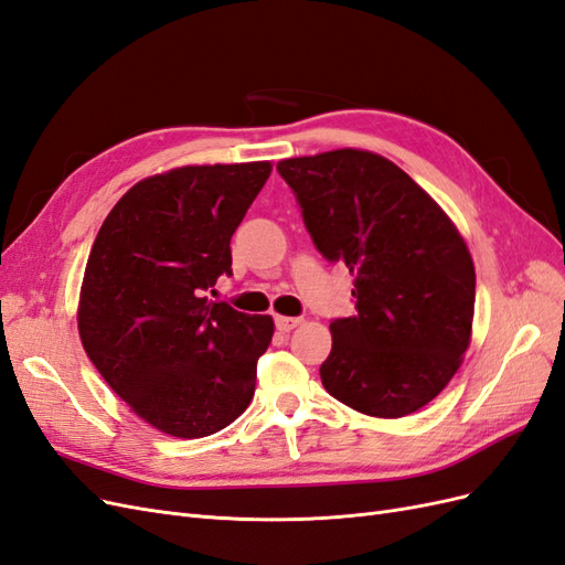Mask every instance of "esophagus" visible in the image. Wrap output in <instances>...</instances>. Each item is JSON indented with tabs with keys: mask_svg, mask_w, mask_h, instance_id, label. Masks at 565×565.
<instances>
[{
	"mask_svg": "<svg viewBox=\"0 0 565 565\" xmlns=\"http://www.w3.org/2000/svg\"><path fill=\"white\" fill-rule=\"evenodd\" d=\"M297 324H301V318H289V316H276V328L280 330V332H289V330H295Z\"/></svg>",
	"mask_w": 565,
	"mask_h": 565,
	"instance_id": "1",
	"label": "esophagus"
}]
</instances>
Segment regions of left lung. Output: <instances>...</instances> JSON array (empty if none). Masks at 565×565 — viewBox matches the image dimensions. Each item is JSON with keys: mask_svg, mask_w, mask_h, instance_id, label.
Segmentation results:
<instances>
[{"mask_svg": "<svg viewBox=\"0 0 565 565\" xmlns=\"http://www.w3.org/2000/svg\"><path fill=\"white\" fill-rule=\"evenodd\" d=\"M316 249L355 276V316L330 322L320 365L330 396L396 419L446 388L469 347L476 273L438 204L401 167L367 150L278 162Z\"/></svg>", "mask_w": 565, "mask_h": 565, "instance_id": "1", "label": "left lung"}]
</instances>
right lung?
<instances>
[{"label":"right lung","instance_id":"1","mask_svg":"<svg viewBox=\"0 0 565 565\" xmlns=\"http://www.w3.org/2000/svg\"><path fill=\"white\" fill-rule=\"evenodd\" d=\"M268 174L270 162H247L143 179L94 241L77 311L82 347L117 396L169 436L216 434L254 396L273 318L204 295L233 276L231 237Z\"/></svg>","mask_w":565,"mask_h":565}]
</instances>
